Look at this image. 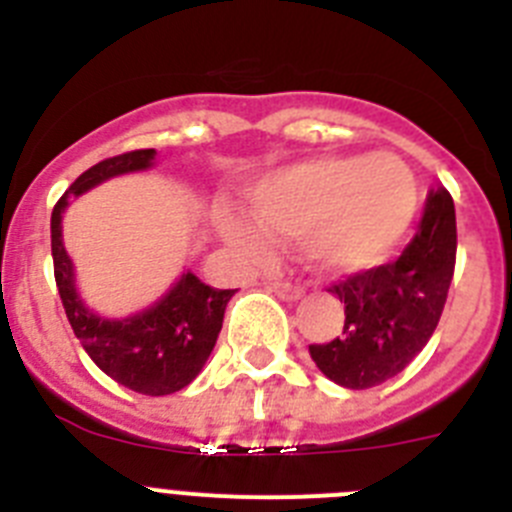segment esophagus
I'll list each match as a JSON object with an SVG mask.
<instances>
[{"label": "esophagus", "instance_id": "esophagus-1", "mask_svg": "<svg viewBox=\"0 0 512 512\" xmlns=\"http://www.w3.org/2000/svg\"><path fill=\"white\" fill-rule=\"evenodd\" d=\"M269 289L277 297H282V300H300L305 295V287L295 282H274Z\"/></svg>", "mask_w": 512, "mask_h": 512}]
</instances>
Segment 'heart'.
Listing matches in <instances>:
<instances>
[{
  "label": "heart",
  "mask_w": 512,
  "mask_h": 512,
  "mask_svg": "<svg viewBox=\"0 0 512 512\" xmlns=\"http://www.w3.org/2000/svg\"><path fill=\"white\" fill-rule=\"evenodd\" d=\"M251 215L220 205L217 228L251 259L271 241H302L328 271L379 264L408 233L418 182L395 156H328L284 166L248 189Z\"/></svg>",
  "instance_id": "b5f03b06"
}]
</instances>
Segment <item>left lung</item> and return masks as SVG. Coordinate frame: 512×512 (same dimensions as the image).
I'll use <instances>...</instances> for the list:
<instances>
[{
    "mask_svg": "<svg viewBox=\"0 0 512 512\" xmlns=\"http://www.w3.org/2000/svg\"><path fill=\"white\" fill-rule=\"evenodd\" d=\"M456 264V212L446 187L428 192L418 233L395 261L328 287L346 305L343 330L312 343L310 356L330 382L369 390L400 374L431 341Z\"/></svg>",
    "mask_w": 512,
    "mask_h": 512,
    "instance_id": "1",
    "label": "left lung"
}]
</instances>
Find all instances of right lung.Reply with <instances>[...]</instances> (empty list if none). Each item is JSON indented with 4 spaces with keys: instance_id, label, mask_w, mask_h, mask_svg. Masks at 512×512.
Masks as SVG:
<instances>
[{
    "instance_id": "add662e5",
    "label": "right lung",
    "mask_w": 512,
    "mask_h": 512,
    "mask_svg": "<svg viewBox=\"0 0 512 512\" xmlns=\"http://www.w3.org/2000/svg\"><path fill=\"white\" fill-rule=\"evenodd\" d=\"M153 158V148H140L99 161L84 171L53 207L51 251L63 310L89 359L122 387L140 395L161 397L184 390L202 372L220 336L225 305L235 289H215L187 271L148 310L122 320L102 318L89 310L76 292L74 264L63 248L61 235V217L71 194L79 197L110 176L148 169Z\"/></svg>"
}]
</instances>
